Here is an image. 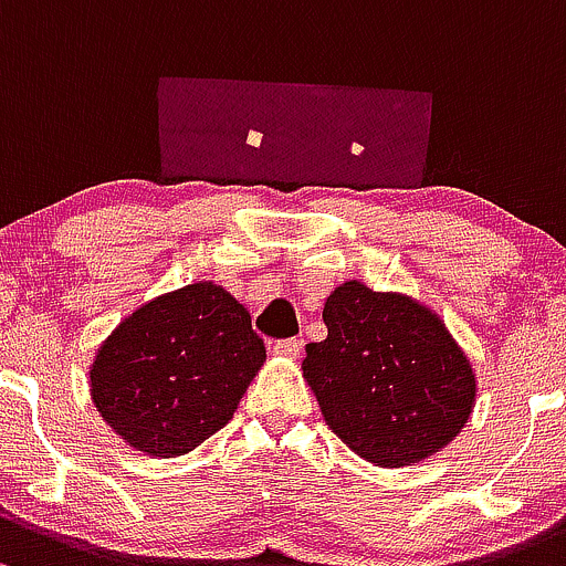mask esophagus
<instances>
[{
    "mask_svg": "<svg viewBox=\"0 0 566 566\" xmlns=\"http://www.w3.org/2000/svg\"><path fill=\"white\" fill-rule=\"evenodd\" d=\"M301 349L303 342H298V338H284V342L273 344V353L282 355V358H301Z\"/></svg>",
    "mask_w": 566,
    "mask_h": 566,
    "instance_id": "34e87169",
    "label": "esophagus"
}]
</instances>
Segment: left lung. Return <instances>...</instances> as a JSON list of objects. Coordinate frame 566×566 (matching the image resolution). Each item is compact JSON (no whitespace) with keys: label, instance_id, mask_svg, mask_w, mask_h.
Returning <instances> with one entry per match:
<instances>
[{"label":"left lung","instance_id":"8db88e82","mask_svg":"<svg viewBox=\"0 0 566 566\" xmlns=\"http://www.w3.org/2000/svg\"><path fill=\"white\" fill-rule=\"evenodd\" d=\"M306 344L303 379L325 423L374 467H412L453 442L474 407V371L442 319L401 293L344 282Z\"/></svg>","mask_w":566,"mask_h":566}]
</instances>
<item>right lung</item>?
<instances>
[{"label":"right lung","mask_w":566,"mask_h":566,"mask_svg":"<svg viewBox=\"0 0 566 566\" xmlns=\"http://www.w3.org/2000/svg\"><path fill=\"white\" fill-rule=\"evenodd\" d=\"M263 360L247 308L219 284L198 282L124 317L88 379L94 407L129 448L176 458L233 418Z\"/></svg>","instance_id":"obj_1"}]
</instances>
